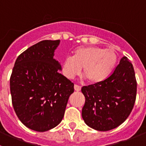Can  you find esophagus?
<instances>
[{"instance_id": "esophagus-1", "label": "esophagus", "mask_w": 146, "mask_h": 146, "mask_svg": "<svg viewBox=\"0 0 146 146\" xmlns=\"http://www.w3.org/2000/svg\"><path fill=\"white\" fill-rule=\"evenodd\" d=\"M74 90H75L76 91H80L81 90V87L80 86H78V85H74Z\"/></svg>"}]
</instances>
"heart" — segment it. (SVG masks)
Here are the masks:
<instances>
[{"label":"heart","mask_w":146,"mask_h":146,"mask_svg":"<svg viewBox=\"0 0 146 146\" xmlns=\"http://www.w3.org/2000/svg\"><path fill=\"white\" fill-rule=\"evenodd\" d=\"M118 56L113 49H103L88 46L76 48L72 52V58L67 57L62 63L64 75L72 79L80 73L91 84L103 82L112 74L115 68Z\"/></svg>","instance_id":"obj_1"}]
</instances>
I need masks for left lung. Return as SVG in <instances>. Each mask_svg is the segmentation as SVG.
Instances as JSON below:
<instances>
[{
  "label": "left lung",
  "instance_id": "1",
  "mask_svg": "<svg viewBox=\"0 0 146 146\" xmlns=\"http://www.w3.org/2000/svg\"><path fill=\"white\" fill-rule=\"evenodd\" d=\"M81 91L86 98L82 117L86 124L98 131L116 128L128 118L136 100L133 65L124 56L105 80Z\"/></svg>",
  "mask_w": 146,
  "mask_h": 146
}]
</instances>
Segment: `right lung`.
Listing matches in <instances>:
<instances>
[{
	"instance_id": "1",
	"label": "right lung",
	"mask_w": 146,
	"mask_h": 146,
	"mask_svg": "<svg viewBox=\"0 0 146 146\" xmlns=\"http://www.w3.org/2000/svg\"><path fill=\"white\" fill-rule=\"evenodd\" d=\"M60 40H43L22 52L10 77L11 102L22 123L36 131H48L64 118L74 83L59 73L53 59Z\"/></svg>"
}]
</instances>
